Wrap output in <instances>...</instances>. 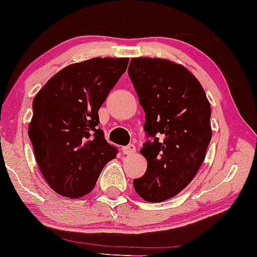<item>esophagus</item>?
<instances>
[{"label": "esophagus", "mask_w": 257, "mask_h": 257, "mask_svg": "<svg viewBox=\"0 0 257 257\" xmlns=\"http://www.w3.org/2000/svg\"><path fill=\"white\" fill-rule=\"evenodd\" d=\"M122 151L124 155H133L135 152V145L134 144H129V145L124 146V148L122 149Z\"/></svg>", "instance_id": "1"}]
</instances>
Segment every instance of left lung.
<instances>
[{"label":"left lung","mask_w":257,"mask_h":257,"mask_svg":"<svg viewBox=\"0 0 257 257\" xmlns=\"http://www.w3.org/2000/svg\"><path fill=\"white\" fill-rule=\"evenodd\" d=\"M128 74L145 111L148 161L138 195L161 202L179 194L195 177L211 142V106L204 87L182 64L162 58H132Z\"/></svg>","instance_id":"8db88e82"}]
</instances>
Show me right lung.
Instances as JSON below:
<instances>
[{"instance_id":"right-lung-1","label":"right lung","mask_w":257,"mask_h":257,"mask_svg":"<svg viewBox=\"0 0 257 257\" xmlns=\"http://www.w3.org/2000/svg\"><path fill=\"white\" fill-rule=\"evenodd\" d=\"M128 61L96 57L70 64L34 98L29 138L35 160L47 184L62 196L89 194L106 163L117 156V148L98 128V109Z\"/></svg>"}]
</instances>
